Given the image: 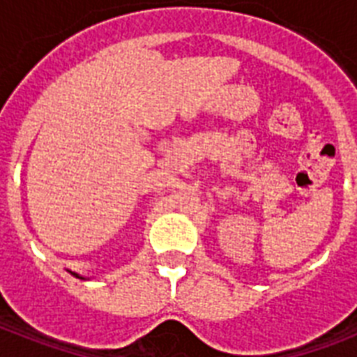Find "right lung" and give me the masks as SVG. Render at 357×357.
I'll return each mask as SVG.
<instances>
[{
    "mask_svg": "<svg viewBox=\"0 0 357 357\" xmlns=\"http://www.w3.org/2000/svg\"><path fill=\"white\" fill-rule=\"evenodd\" d=\"M70 274H72V276H75V278H79V280H86L85 276H81V274H77V272H72V271H68Z\"/></svg>",
    "mask_w": 357,
    "mask_h": 357,
    "instance_id": "add662e5",
    "label": "right lung"
}]
</instances>
